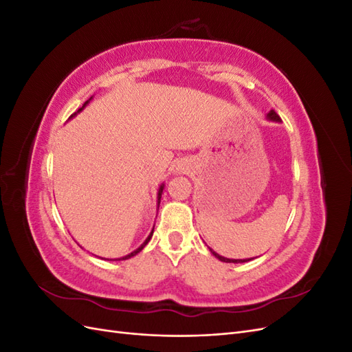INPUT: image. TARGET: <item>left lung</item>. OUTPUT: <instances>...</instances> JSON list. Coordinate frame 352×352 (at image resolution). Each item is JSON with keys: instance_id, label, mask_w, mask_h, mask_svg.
Listing matches in <instances>:
<instances>
[{"instance_id": "left-lung-1", "label": "left lung", "mask_w": 352, "mask_h": 352, "mask_svg": "<svg viewBox=\"0 0 352 352\" xmlns=\"http://www.w3.org/2000/svg\"><path fill=\"white\" fill-rule=\"evenodd\" d=\"M267 117L270 120H274V122H279L280 120V117L278 116V113H276L274 110H272L269 114H267ZM211 251V254L214 255L216 258H219L220 261H225V263H245V261H250V260H230V258H226V257H221V255H219L217 252H214L212 250H210ZM252 260V258H251Z\"/></svg>"}]
</instances>
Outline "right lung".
<instances>
[{"label": "right lung", "instance_id": "obj_1", "mask_svg": "<svg viewBox=\"0 0 352 352\" xmlns=\"http://www.w3.org/2000/svg\"><path fill=\"white\" fill-rule=\"evenodd\" d=\"M88 104V101L87 102H85L83 105H82V109L85 107V105H87ZM82 109H79L78 110V113L82 110ZM162 194H163V186H160V189H158V206H160V198H162ZM153 232H154V229H153ZM153 232L150 233V236H148L146 239H145V242L141 245V247L140 248H138L136 251H133V252H131V254H127V255H124V257H122V258H117V260H127V258H131V257H133V255H136L138 252H140V251H142V248L145 247V245L148 243V242H150V239H151V236H153Z\"/></svg>", "mask_w": 352, "mask_h": 352}]
</instances>
